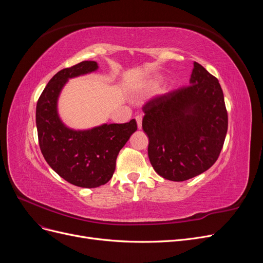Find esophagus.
Here are the masks:
<instances>
[{
	"mask_svg": "<svg viewBox=\"0 0 263 263\" xmlns=\"http://www.w3.org/2000/svg\"><path fill=\"white\" fill-rule=\"evenodd\" d=\"M136 122H137L138 128L140 129V128H141V123H142V117H141L140 115H137V116H136Z\"/></svg>",
	"mask_w": 263,
	"mask_h": 263,
	"instance_id": "1",
	"label": "esophagus"
}]
</instances>
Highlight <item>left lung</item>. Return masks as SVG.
I'll return each mask as SVG.
<instances>
[{
    "instance_id": "8db88e82",
    "label": "left lung",
    "mask_w": 263,
    "mask_h": 263,
    "mask_svg": "<svg viewBox=\"0 0 263 263\" xmlns=\"http://www.w3.org/2000/svg\"><path fill=\"white\" fill-rule=\"evenodd\" d=\"M191 84L157 95L142 106V129L155 171L170 181H185L209 170L219 157L228 128L218 80L194 62Z\"/></svg>"
}]
</instances>
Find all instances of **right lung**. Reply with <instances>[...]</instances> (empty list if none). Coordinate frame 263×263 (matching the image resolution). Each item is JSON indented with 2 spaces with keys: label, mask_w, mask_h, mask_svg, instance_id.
<instances>
[{
  "label": "right lung",
  "mask_w": 263,
  "mask_h": 263,
  "mask_svg": "<svg viewBox=\"0 0 263 263\" xmlns=\"http://www.w3.org/2000/svg\"><path fill=\"white\" fill-rule=\"evenodd\" d=\"M98 69L95 61H82L60 70L46 85L37 102L36 125L42 154L51 169L80 187L104 185L113 177L118 153L137 130L135 119L125 124H104L77 132L63 125L57 100L68 79Z\"/></svg>",
  "instance_id": "obj_1"
}]
</instances>
